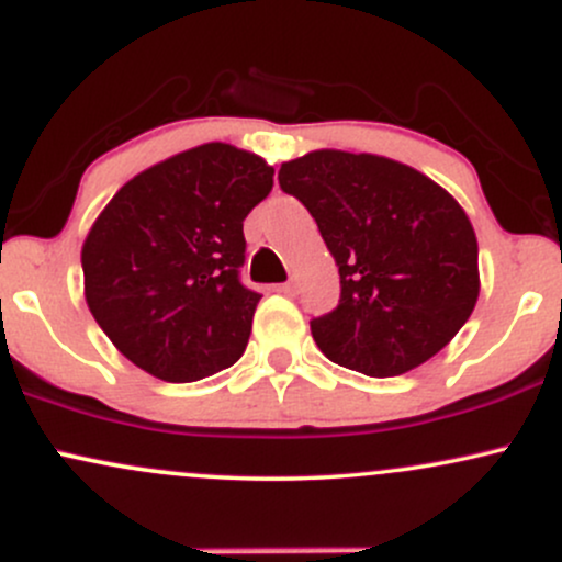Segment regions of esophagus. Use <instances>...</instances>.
Segmentation results:
<instances>
[{
  "instance_id": "esophagus-1",
  "label": "esophagus",
  "mask_w": 562,
  "mask_h": 562,
  "mask_svg": "<svg viewBox=\"0 0 562 562\" xmlns=\"http://www.w3.org/2000/svg\"><path fill=\"white\" fill-rule=\"evenodd\" d=\"M277 293H285V295H293L295 293V282H282V285H274Z\"/></svg>"
}]
</instances>
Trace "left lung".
I'll return each mask as SVG.
<instances>
[{"mask_svg":"<svg viewBox=\"0 0 562 562\" xmlns=\"http://www.w3.org/2000/svg\"><path fill=\"white\" fill-rule=\"evenodd\" d=\"M277 179L306 205L338 267V308L312 319L330 362L404 375L460 333L479 301V240L441 184L398 160L344 150L288 160Z\"/></svg>","mask_w":562,"mask_h":562,"instance_id":"obj_1","label":"left lung"}]
</instances>
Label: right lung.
<instances>
[{"instance_id":"1","label":"right lung","mask_w":562,"mask_h":562,"mask_svg":"<svg viewBox=\"0 0 562 562\" xmlns=\"http://www.w3.org/2000/svg\"><path fill=\"white\" fill-rule=\"evenodd\" d=\"M272 177L256 153L205 142L139 171L94 218L83 299L128 362L192 383L243 357L261 301L240 282L243 222Z\"/></svg>"}]
</instances>
